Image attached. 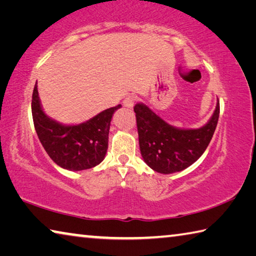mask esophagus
<instances>
[{
    "label": "esophagus",
    "mask_w": 256,
    "mask_h": 256,
    "mask_svg": "<svg viewBox=\"0 0 256 256\" xmlns=\"http://www.w3.org/2000/svg\"><path fill=\"white\" fill-rule=\"evenodd\" d=\"M136 102V97L133 96V94H131V96H128L125 97L124 102H123V105L125 107H128V108H132L134 106V102Z\"/></svg>",
    "instance_id": "1"
}]
</instances>
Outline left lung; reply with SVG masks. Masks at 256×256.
I'll return each instance as SVG.
<instances>
[{"label": "left lung", "mask_w": 256, "mask_h": 256, "mask_svg": "<svg viewBox=\"0 0 256 256\" xmlns=\"http://www.w3.org/2000/svg\"><path fill=\"white\" fill-rule=\"evenodd\" d=\"M138 144L146 164L160 174H172L190 167L209 146L218 123L220 106L204 126L184 130L172 126L144 104L134 106Z\"/></svg>", "instance_id": "8db88e82"}]
</instances>
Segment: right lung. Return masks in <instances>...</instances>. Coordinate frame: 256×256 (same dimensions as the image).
<instances>
[{
	"instance_id": "add662e5",
	"label": "right lung",
	"mask_w": 256,
	"mask_h": 256,
	"mask_svg": "<svg viewBox=\"0 0 256 256\" xmlns=\"http://www.w3.org/2000/svg\"><path fill=\"white\" fill-rule=\"evenodd\" d=\"M120 107L108 108L84 123L63 125L42 110L37 86L32 92V112L38 138L50 159L68 170H89L102 162L112 114Z\"/></svg>"
}]
</instances>
